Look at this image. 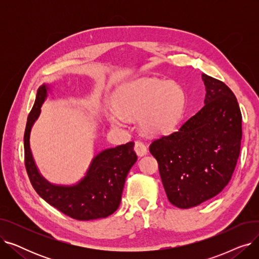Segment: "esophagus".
Returning <instances> with one entry per match:
<instances>
[{"label":"esophagus","instance_id":"1","mask_svg":"<svg viewBox=\"0 0 259 259\" xmlns=\"http://www.w3.org/2000/svg\"><path fill=\"white\" fill-rule=\"evenodd\" d=\"M134 151L137 152V154L139 156H143V155L147 154V147L142 141L138 140L134 143Z\"/></svg>","mask_w":259,"mask_h":259}]
</instances>
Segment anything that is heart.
I'll return each instance as SVG.
<instances>
[{"mask_svg": "<svg viewBox=\"0 0 259 259\" xmlns=\"http://www.w3.org/2000/svg\"><path fill=\"white\" fill-rule=\"evenodd\" d=\"M186 93L175 81L162 83L156 78H140L121 85L115 93L116 111L109 113L115 127L125 124V116L138 115L141 128L148 133L169 131L181 117Z\"/></svg>", "mask_w": 259, "mask_h": 259, "instance_id": "heart-1", "label": "heart"}]
</instances>
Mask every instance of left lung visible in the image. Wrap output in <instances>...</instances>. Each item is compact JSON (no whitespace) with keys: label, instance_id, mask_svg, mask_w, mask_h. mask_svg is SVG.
<instances>
[{"label":"left lung","instance_id":"1","mask_svg":"<svg viewBox=\"0 0 259 259\" xmlns=\"http://www.w3.org/2000/svg\"><path fill=\"white\" fill-rule=\"evenodd\" d=\"M202 80L205 106L178 131L149 147L169 201L181 209L198 206L222 192L240 153L241 112L234 93L205 73Z\"/></svg>","mask_w":259,"mask_h":259}]
</instances>
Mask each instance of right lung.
<instances>
[{"label":"right lung","instance_id":"right-lung-1","mask_svg":"<svg viewBox=\"0 0 259 259\" xmlns=\"http://www.w3.org/2000/svg\"><path fill=\"white\" fill-rule=\"evenodd\" d=\"M48 87L37 90L34 105L27 118L24 133L25 167L36 193L50 206L77 221L104 219L114 213L121 199L129 170L137 161L134 143L106 149L95 156L85 178L73 186H56L48 183L37 171L29 146L31 127L47 98Z\"/></svg>","mask_w":259,"mask_h":259}]
</instances>
